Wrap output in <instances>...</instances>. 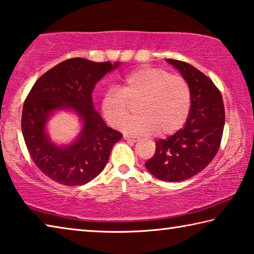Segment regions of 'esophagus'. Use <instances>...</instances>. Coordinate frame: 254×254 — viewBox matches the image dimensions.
<instances>
[{
	"label": "esophagus",
	"mask_w": 254,
	"mask_h": 254,
	"mask_svg": "<svg viewBox=\"0 0 254 254\" xmlns=\"http://www.w3.org/2000/svg\"><path fill=\"white\" fill-rule=\"evenodd\" d=\"M124 138L128 141H132V143H136V141L139 140L138 137H132V136H128V135H125Z\"/></svg>",
	"instance_id": "esophagus-1"
}]
</instances>
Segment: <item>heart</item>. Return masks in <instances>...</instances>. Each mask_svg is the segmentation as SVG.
<instances>
[{"instance_id": "obj_1", "label": "heart", "mask_w": 254, "mask_h": 254, "mask_svg": "<svg viewBox=\"0 0 254 254\" xmlns=\"http://www.w3.org/2000/svg\"><path fill=\"white\" fill-rule=\"evenodd\" d=\"M135 118L122 125L128 134L158 136L175 132L183 126L190 109V88L179 74L154 66H140L124 78L119 89H111L101 101V110L111 126L117 127L132 113Z\"/></svg>"}]
</instances>
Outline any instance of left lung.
Masks as SVG:
<instances>
[{"label": "left lung", "instance_id": "left-lung-1", "mask_svg": "<svg viewBox=\"0 0 254 254\" xmlns=\"http://www.w3.org/2000/svg\"><path fill=\"white\" fill-rule=\"evenodd\" d=\"M190 88V109L183 128L156 140L154 156L145 163L150 174L165 182H181L202 172L220 148L225 113L222 95L212 80L183 61L166 59Z\"/></svg>", "mask_w": 254, "mask_h": 254}]
</instances>
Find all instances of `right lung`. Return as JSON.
<instances>
[{"label":"right lung","instance_id":"1","mask_svg":"<svg viewBox=\"0 0 254 254\" xmlns=\"http://www.w3.org/2000/svg\"><path fill=\"white\" fill-rule=\"evenodd\" d=\"M120 62L73 58L41 75L26 97L21 128L26 148L38 168L57 183L75 186L92 181L104 170L114 145L123 135L108 127L93 106L96 83ZM58 111L78 116L82 129L69 144H57L47 123Z\"/></svg>","mask_w":254,"mask_h":254}]
</instances>
